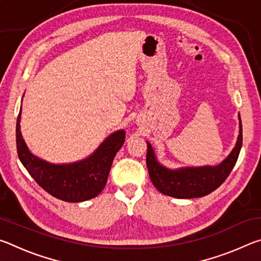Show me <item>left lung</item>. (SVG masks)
<instances>
[{
	"label": "left lung",
	"instance_id": "8db88e82",
	"mask_svg": "<svg viewBox=\"0 0 261 261\" xmlns=\"http://www.w3.org/2000/svg\"><path fill=\"white\" fill-rule=\"evenodd\" d=\"M240 118V135L231 153L218 166L187 167L168 169L158 162L151 144L147 141L146 165L152 183L159 191L178 199L199 198L218 189L231 173L238 159L243 143L242 121Z\"/></svg>",
	"mask_w": 261,
	"mask_h": 261
}]
</instances>
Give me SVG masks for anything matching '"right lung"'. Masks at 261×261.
Here are the masks:
<instances>
[{"label":"right lung","instance_id":"1","mask_svg":"<svg viewBox=\"0 0 261 261\" xmlns=\"http://www.w3.org/2000/svg\"><path fill=\"white\" fill-rule=\"evenodd\" d=\"M20 113L21 108L16 125L17 153L35 182L53 197L68 202H81L98 196L107 183L115 155L124 144V130L107 137L95 152L84 160L55 165L29 151L20 132Z\"/></svg>","mask_w":261,"mask_h":261}]
</instances>
